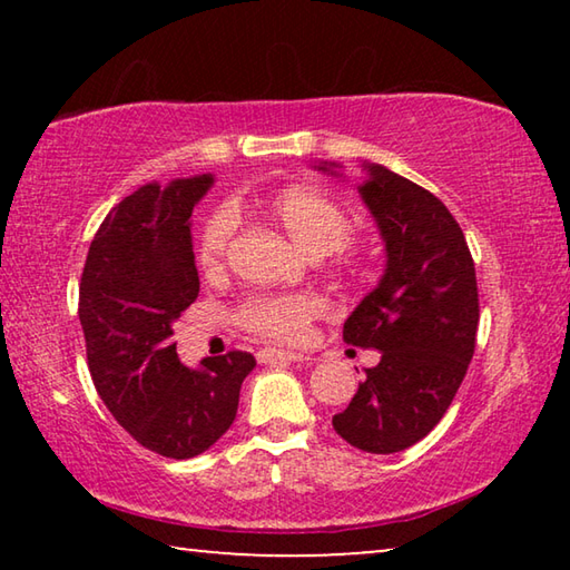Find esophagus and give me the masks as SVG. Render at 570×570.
<instances>
[{
    "label": "esophagus",
    "instance_id": "34e87169",
    "mask_svg": "<svg viewBox=\"0 0 570 570\" xmlns=\"http://www.w3.org/2000/svg\"><path fill=\"white\" fill-rule=\"evenodd\" d=\"M258 362L274 364V362H308V356L302 352H284V350H262L258 352Z\"/></svg>",
    "mask_w": 570,
    "mask_h": 570
}]
</instances>
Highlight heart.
<instances>
[{"mask_svg": "<svg viewBox=\"0 0 570 570\" xmlns=\"http://www.w3.org/2000/svg\"><path fill=\"white\" fill-rule=\"evenodd\" d=\"M264 210L312 256H330L354 238L350 214L320 190L286 188L264 200ZM238 216L220 206L206 218L198 234V262L206 272H220L236 236ZM324 304L312 294H254L236 308V324L258 340L298 344L308 326L322 314Z\"/></svg>", "mask_w": 570, "mask_h": 570, "instance_id": "heart-1", "label": "heart"}]
</instances>
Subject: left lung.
Instances as JSON below:
<instances>
[{"mask_svg":"<svg viewBox=\"0 0 570 570\" xmlns=\"http://www.w3.org/2000/svg\"><path fill=\"white\" fill-rule=\"evenodd\" d=\"M366 173L360 193L387 268L344 322V342L380 350L382 360L332 424L350 445L390 455L420 442L455 400L475 352L480 298L475 262L448 206L374 163Z\"/></svg>","mask_w":570,"mask_h":570,"instance_id":"8db88e82","label":"left lung"}]
</instances>
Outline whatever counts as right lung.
Returning <instances> with one entry per match:
<instances>
[{"instance_id":"right-lung-1","label":"right lung","mask_w":570,"mask_h":570,"mask_svg":"<svg viewBox=\"0 0 570 570\" xmlns=\"http://www.w3.org/2000/svg\"><path fill=\"white\" fill-rule=\"evenodd\" d=\"M214 178L148 183L95 234L80 282V324L95 390L142 448L188 460L234 424L248 352L178 362L173 322L198 298L190 214Z\"/></svg>"}]
</instances>
